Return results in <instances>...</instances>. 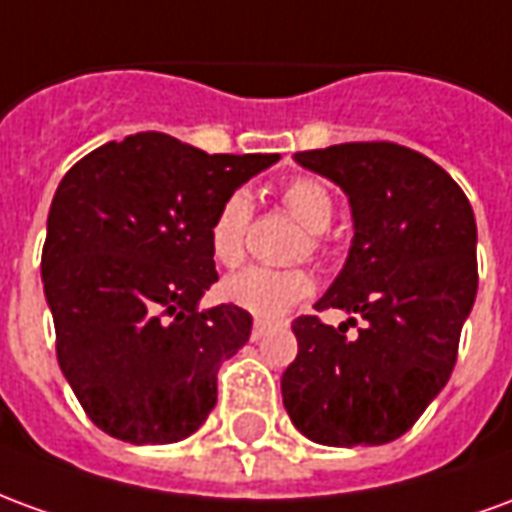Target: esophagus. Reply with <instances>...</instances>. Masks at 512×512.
<instances>
[{
	"label": "esophagus",
	"instance_id": "34e87169",
	"mask_svg": "<svg viewBox=\"0 0 512 512\" xmlns=\"http://www.w3.org/2000/svg\"><path fill=\"white\" fill-rule=\"evenodd\" d=\"M266 329H268L266 321H255V326H252V334H249V337H252V340H260Z\"/></svg>",
	"mask_w": 512,
	"mask_h": 512
}]
</instances>
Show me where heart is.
Returning a JSON list of instances; mask_svg holds the SVG:
<instances>
[{
  "instance_id": "obj_1",
  "label": "heart",
  "mask_w": 512,
  "mask_h": 512,
  "mask_svg": "<svg viewBox=\"0 0 512 512\" xmlns=\"http://www.w3.org/2000/svg\"><path fill=\"white\" fill-rule=\"evenodd\" d=\"M282 208L307 230V249L310 255L323 252V230L332 224L334 200L329 189L315 178H293L279 189ZM252 219V202L244 191H233L216 208L208 227V246L219 266H238L246 255V230ZM312 277L304 268H266L252 266L238 271L222 282L224 301L235 304L238 310L255 318H282L299 301L312 293Z\"/></svg>"
}]
</instances>
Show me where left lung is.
Wrapping results in <instances>:
<instances>
[{
	"label": "left lung",
	"instance_id": "8db88e82",
	"mask_svg": "<svg viewBox=\"0 0 512 512\" xmlns=\"http://www.w3.org/2000/svg\"><path fill=\"white\" fill-rule=\"evenodd\" d=\"M348 194L354 241L315 310L365 318L354 340L318 315L293 321L299 356L282 373L293 425L318 444L400 439L450 381L477 296V224L461 186L411 147L345 142L296 153Z\"/></svg>",
	"mask_w": 512,
	"mask_h": 512
}]
</instances>
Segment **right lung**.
<instances>
[{
    "mask_svg": "<svg viewBox=\"0 0 512 512\" xmlns=\"http://www.w3.org/2000/svg\"><path fill=\"white\" fill-rule=\"evenodd\" d=\"M277 161L145 131L65 172L40 271L62 376L104 433L172 444L208 419L219 365L252 332L235 304L197 310L219 279L208 227L224 197Z\"/></svg>",
    "mask_w": 512,
    "mask_h": 512,
    "instance_id": "right-lung-1",
    "label": "right lung"
}]
</instances>
